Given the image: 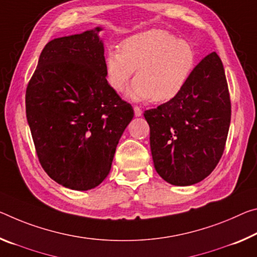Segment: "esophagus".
Listing matches in <instances>:
<instances>
[{
  "label": "esophagus",
  "instance_id": "34e87169",
  "mask_svg": "<svg viewBox=\"0 0 257 257\" xmlns=\"http://www.w3.org/2000/svg\"><path fill=\"white\" fill-rule=\"evenodd\" d=\"M134 112H135V115L136 116H141L142 115V109L140 106H134Z\"/></svg>",
  "mask_w": 257,
  "mask_h": 257
}]
</instances>
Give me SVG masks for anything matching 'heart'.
I'll return each instance as SVG.
<instances>
[{"instance_id": "b5f03b06", "label": "heart", "mask_w": 257, "mask_h": 257, "mask_svg": "<svg viewBox=\"0 0 257 257\" xmlns=\"http://www.w3.org/2000/svg\"><path fill=\"white\" fill-rule=\"evenodd\" d=\"M195 65L197 54L190 42L168 31L150 30L129 36L120 50H109L105 73L109 87L121 92L137 68L130 97L165 103L183 91Z\"/></svg>"}]
</instances>
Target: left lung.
Wrapping results in <instances>:
<instances>
[{"mask_svg":"<svg viewBox=\"0 0 257 257\" xmlns=\"http://www.w3.org/2000/svg\"><path fill=\"white\" fill-rule=\"evenodd\" d=\"M157 173L177 186L192 185L213 172L225 149L231 99L216 52L201 59L176 98L146 109Z\"/></svg>","mask_w":257,"mask_h":257,"instance_id":"1","label":"left lung"}]
</instances>
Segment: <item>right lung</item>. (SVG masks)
<instances>
[{
	"label": "right lung",
	"mask_w": 257,
	"mask_h": 257,
	"mask_svg": "<svg viewBox=\"0 0 257 257\" xmlns=\"http://www.w3.org/2000/svg\"><path fill=\"white\" fill-rule=\"evenodd\" d=\"M54 39L41 52L26 88V117L49 177L87 191L111 170L133 106L109 87L97 32Z\"/></svg>",
	"instance_id": "right-lung-1"
}]
</instances>
